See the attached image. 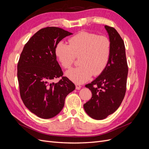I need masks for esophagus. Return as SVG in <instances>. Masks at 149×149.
<instances>
[{"label": "esophagus", "instance_id": "34e87169", "mask_svg": "<svg viewBox=\"0 0 149 149\" xmlns=\"http://www.w3.org/2000/svg\"><path fill=\"white\" fill-rule=\"evenodd\" d=\"M75 85H76V89L79 90V89H81V85L79 84H76Z\"/></svg>", "mask_w": 149, "mask_h": 149}]
</instances>
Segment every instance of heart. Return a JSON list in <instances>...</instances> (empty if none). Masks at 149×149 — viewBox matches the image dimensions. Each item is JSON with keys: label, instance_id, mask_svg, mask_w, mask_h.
Returning <instances> with one entry per match:
<instances>
[{"label": "heart", "instance_id": "b5f03b06", "mask_svg": "<svg viewBox=\"0 0 149 149\" xmlns=\"http://www.w3.org/2000/svg\"><path fill=\"white\" fill-rule=\"evenodd\" d=\"M111 42L104 35L81 31L69 39V45L60 42L55 52L60 65L69 69L76 57H79V66L66 73L68 78L77 83L87 81L92 76H98L104 71L111 55Z\"/></svg>", "mask_w": 149, "mask_h": 149}]
</instances>
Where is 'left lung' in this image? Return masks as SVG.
<instances>
[{
  "label": "left lung",
  "instance_id": "1",
  "mask_svg": "<svg viewBox=\"0 0 149 149\" xmlns=\"http://www.w3.org/2000/svg\"><path fill=\"white\" fill-rule=\"evenodd\" d=\"M104 27L111 42V55L102 73L91 83L86 84L92 93L91 100L83 105L86 112L96 120L105 119L118 109L126 91L128 66L123 38L116 30Z\"/></svg>",
  "mask_w": 149,
  "mask_h": 149
}]
</instances>
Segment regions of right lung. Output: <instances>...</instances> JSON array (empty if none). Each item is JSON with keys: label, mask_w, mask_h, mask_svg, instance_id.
Here are the masks:
<instances>
[{"label": "right lung", "mask_w": 149, "mask_h": 149, "mask_svg": "<svg viewBox=\"0 0 149 149\" xmlns=\"http://www.w3.org/2000/svg\"><path fill=\"white\" fill-rule=\"evenodd\" d=\"M72 33L55 26L40 29L31 37L22 50L17 65L20 94L25 106L38 117L49 119L65 105L66 96L74 84L63 73L56 60V45ZM62 79L56 84L53 79Z\"/></svg>", "instance_id": "1"}]
</instances>
